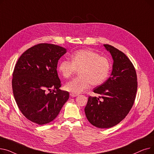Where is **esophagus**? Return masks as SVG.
I'll return each mask as SVG.
<instances>
[{
  "label": "esophagus",
  "mask_w": 154,
  "mask_h": 154,
  "mask_svg": "<svg viewBox=\"0 0 154 154\" xmlns=\"http://www.w3.org/2000/svg\"><path fill=\"white\" fill-rule=\"evenodd\" d=\"M70 95L71 97H77L79 95V94H74V93H70Z\"/></svg>",
  "instance_id": "obj_1"
}]
</instances>
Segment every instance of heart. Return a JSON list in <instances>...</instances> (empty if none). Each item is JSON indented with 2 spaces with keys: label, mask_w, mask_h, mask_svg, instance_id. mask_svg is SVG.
Returning <instances> with one entry per match:
<instances>
[{
  "label": "heart",
  "mask_w": 154,
  "mask_h": 154,
  "mask_svg": "<svg viewBox=\"0 0 154 154\" xmlns=\"http://www.w3.org/2000/svg\"><path fill=\"white\" fill-rule=\"evenodd\" d=\"M79 70L78 77L65 85V88L72 93L79 94L92 85H99L108 78L110 62L106 57L100 55L91 49L80 50L71 57V61L63 60L58 66V71L68 79Z\"/></svg>",
  "instance_id": "1"
}]
</instances>
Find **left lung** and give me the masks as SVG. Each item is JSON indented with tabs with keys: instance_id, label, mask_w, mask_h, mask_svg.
Instances as JSON below:
<instances>
[{
	"instance_id": "1",
	"label": "left lung",
	"mask_w": 154,
	"mask_h": 154,
	"mask_svg": "<svg viewBox=\"0 0 154 154\" xmlns=\"http://www.w3.org/2000/svg\"><path fill=\"white\" fill-rule=\"evenodd\" d=\"M103 45L114 60L112 74L93 90L100 95L102 100L89 96L85 107L88 122L100 128L112 127L125 119L133 106L137 91L136 71L130 59L116 47Z\"/></svg>"
}]
</instances>
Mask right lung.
Here are the masks:
<instances>
[{"instance_id": "right-lung-1", "label": "right lung", "mask_w": 154, "mask_h": 154, "mask_svg": "<svg viewBox=\"0 0 154 154\" xmlns=\"http://www.w3.org/2000/svg\"><path fill=\"white\" fill-rule=\"evenodd\" d=\"M66 52L59 45L38 44L24 52L15 64L12 80L14 98L22 114L32 122H52L69 98L67 91L59 89L57 70L58 60Z\"/></svg>"}]
</instances>
